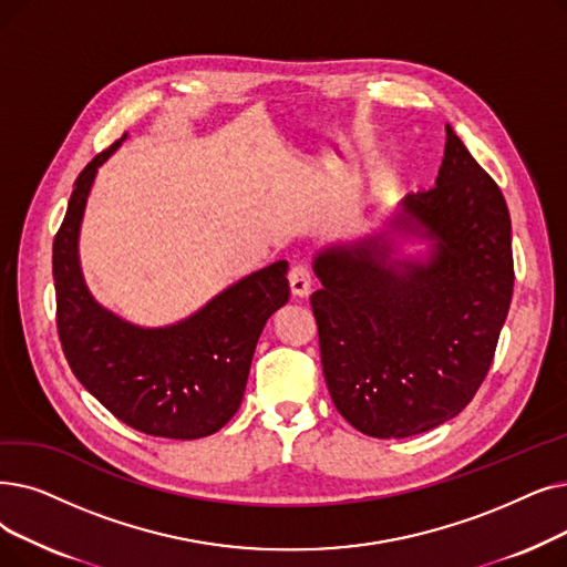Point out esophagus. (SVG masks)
Masks as SVG:
<instances>
[{"instance_id":"obj_1","label":"esophagus","mask_w":567,"mask_h":567,"mask_svg":"<svg viewBox=\"0 0 567 567\" xmlns=\"http://www.w3.org/2000/svg\"><path fill=\"white\" fill-rule=\"evenodd\" d=\"M289 287L293 297H308L312 287V274L306 264H293L289 268Z\"/></svg>"}]
</instances>
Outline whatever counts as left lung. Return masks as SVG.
I'll list each match as a JSON object with an SVG mask.
<instances>
[{"label": "left lung", "mask_w": 567, "mask_h": 567, "mask_svg": "<svg viewBox=\"0 0 567 567\" xmlns=\"http://www.w3.org/2000/svg\"><path fill=\"white\" fill-rule=\"evenodd\" d=\"M396 225L435 238L429 264L389 261L382 236L317 257L310 306L336 410L373 437H408L473 401L512 301V223L496 181L447 127L431 189ZM422 234V231H420Z\"/></svg>", "instance_id": "1"}]
</instances>
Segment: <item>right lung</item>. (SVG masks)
Returning <instances> with one entry per match:
<instances>
[{
  "label": "right lung",
  "mask_w": 567,
  "mask_h": 567,
  "mask_svg": "<svg viewBox=\"0 0 567 567\" xmlns=\"http://www.w3.org/2000/svg\"><path fill=\"white\" fill-rule=\"evenodd\" d=\"M120 141L81 171L53 240L62 352L120 422L157 437H204L223 429L243 401L259 333L289 299L287 261L257 270L166 329H138L96 306L79 268V229L96 166Z\"/></svg>",
  "instance_id": "add662e5"
}]
</instances>
